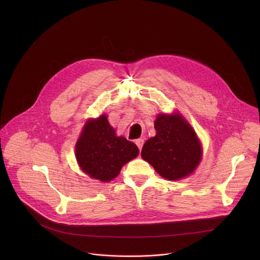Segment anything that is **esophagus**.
I'll use <instances>...</instances> for the list:
<instances>
[{"label": "esophagus", "mask_w": 260, "mask_h": 260, "mask_svg": "<svg viewBox=\"0 0 260 260\" xmlns=\"http://www.w3.org/2000/svg\"><path fill=\"white\" fill-rule=\"evenodd\" d=\"M136 144H137V146L139 148V150H142V147L144 145V140L143 139H137L136 140Z\"/></svg>", "instance_id": "34e87169"}]
</instances>
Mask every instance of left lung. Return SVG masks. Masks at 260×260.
I'll list each match as a JSON object with an SVG mask.
<instances>
[{
  "instance_id": "obj_1",
  "label": "left lung",
  "mask_w": 260,
  "mask_h": 260,
  "mask_svg": "<svg viewBox=\"0 0 260 260\" xmlns=\"http://www.w3.org/2000/svg\"><path fill=\"white\" fill-rule=\"evenodd\" d=\"M154 127L156 135L144 144L142 158L169 180L191 174L202 159V147L187 121L178 114H160Z\"/></svg>"
}]
</instances>
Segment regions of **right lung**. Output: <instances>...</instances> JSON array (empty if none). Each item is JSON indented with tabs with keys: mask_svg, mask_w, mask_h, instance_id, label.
<instances>
[{
	"mask_svg": "<svg viewBox=\"0 0 260 260\" xmlns=\"http://www.w3.org/2000/svg\"><path fill=\"white\" fill-rule=\"evenodd\" d=\"M138 154L137 145L117 137L106 115L87 121L76 144V157L82 171L103 182L114 179Z\"/></svg>",
	"mask_w": 260,
	"mask_h": 260,
	"instance_id": "add662e5",
	"label": "right lung"
}]
</instances>
